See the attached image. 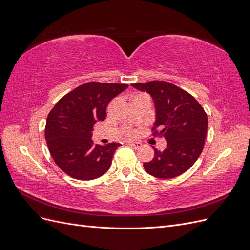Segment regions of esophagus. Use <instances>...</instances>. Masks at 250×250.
<instances>
[{"instance_id":"1","label":"esophagus","mask_w":250,"mask_h":250,"mask_svg":"<svg viewBox=\"0 0 250 250\" xmlns=\"http://www.w3.org/2000/svg\"><path fill=\"white\" fill-rule=\"evenodd\" d=\"M128 145L129 146H131V147H133L134 149H140L141 147H142V144L141 143H128Z\"/></svg>"}]
</instances>
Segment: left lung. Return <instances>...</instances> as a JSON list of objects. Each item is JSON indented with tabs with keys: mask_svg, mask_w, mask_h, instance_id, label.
<instances>
[{
	"mask_svg": "<svg viewBox=\"0 0 250 250\" xmlns=\"http://www.w3.org/2000/svg\"><path fill=\"white\" fill-rule=\"evenodd\" d=\"M152 98L155 108L153 134L167 141L164 151L154 148V157L144 164L157 178H173L190 169L202 152L208 132V117L195 98L172 83L150 81L131 84Z\"/></svg>",
	"mask_w": 250,
	"mask_h": 250,
	"instance_id": "left-lung-1",
	"label": "left lung"
}]
</instances>
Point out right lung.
Returning a JSON list of instances; mask_svg holds the SVG:
<instances>
[{"label":"right lung","mask_w":250,"mask_h":250,"mask_svg":"<svg viewBox=\"0 0 250 250\" xmlns=\"http://www.w3.org/2000/svg\"><path fill=\"white\" fill-rule=\"evenodd\" d=\"M128 87L119 83L88 82L62 97L47 118L46 141L53 160L67 175L79 180L102 176L119 143L94 145L93 126L104 121L108 103Z\"/></svg>","instance_id":"add662e5"}]
</instances>
